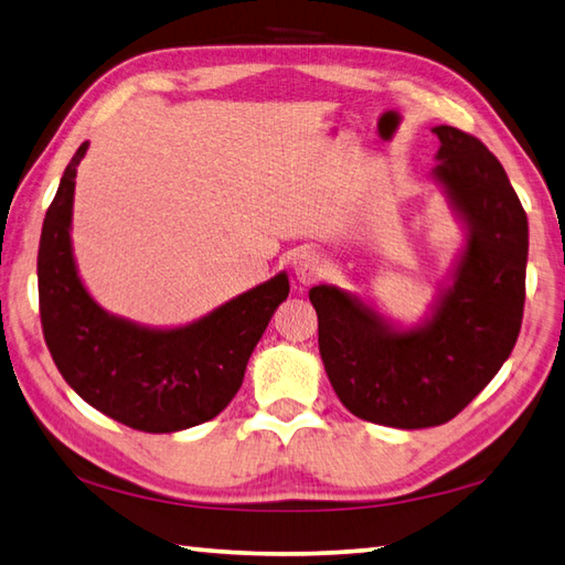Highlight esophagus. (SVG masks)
I'll return each mask as SVG.
<instances>
[{
    "instance_id": "34e87169",
    "label": "esophagus",
    "mask_w": 565,
    "mask_h": 565,
    "mask_svg": "<svg viewBox=\"0 0 565 565\" xmlns=\"http://www.w3.org/2000/svg\"><path fill=\"white\" fill-rule=\"evenodd\" d=\"M292 270L297 275V280L302 285L315 282L319 278V273H321V258L309 248L297 250L292 256Z\"/></svg>"
}]
</instances>
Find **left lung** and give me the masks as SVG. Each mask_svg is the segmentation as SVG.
<instances>
[{"label":"left lung","instance_id":"obj_1","mask_svg":"<svg viewBox=\"0 0 565 565\" xmlns=\"http://www.w3.org/2000/svg\"><path fill=\"white\" fill-rule=\"evenodd\" d=\"M434 134V178L470 226L434 319L395 331L337 287L309 290L333 393L355 417L397 429L439 427L466 409L510 359L524 315L529 226L508 172L480 138L446 124Z\"/></svg>","mask_w":565,"mask_h":565}]
</instances>
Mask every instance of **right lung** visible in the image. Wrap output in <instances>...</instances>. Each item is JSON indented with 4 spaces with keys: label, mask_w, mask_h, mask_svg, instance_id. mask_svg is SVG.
<instances>
[{
    "label": "right lung",
    "mask_w": 565,
    "mask_h": 565,
    "mask_svg": "<svg viewBox=\"0 0 565 565\" xmlns=\"http://www.w3.org/2000/svg\"><path fill=\"white\" fill-rule=\"evenodd\" d=\"M85 151L87 141L67 163L43 218L39 309L45 347L65 383L126 427L170 434L210 422L244 383L253 349L290 292L287 275L182 329H143L107 315L79 282L71 246L75 175Z\"/></svg>",
    "instance_id": "right-lung-1"
}]
</instances>
